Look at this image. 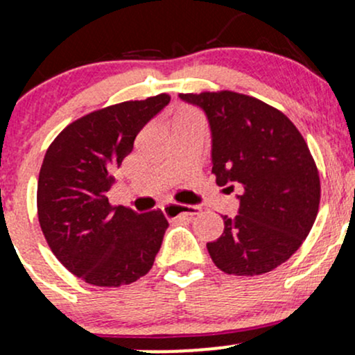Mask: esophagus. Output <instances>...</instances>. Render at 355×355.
<instances>
[{"instance_id": "obj_1", "label": "esophagus", "mask_w": 355, "mask_h": 355, "mask_svg": "<svg viewBox=\"0 0 355 355\" xmlns=\"http://www.w3.org/2000/svg\"><path fill=\"white\" fill-rule=\"evenodd\" d=\"M164 211L168 217H178V215H190V217H195V215L200 214L202 209L197 205H180V203L168 202L164 205Z\"/></svg>"}]
</instances>
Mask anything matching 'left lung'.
<instances>
[{"mask_svg":"<svg viewBox=\"0 0 355 355\" xmlns=\"http://www.w3.org/2000/svg\"><path fill=\"white\" fill-rule=\"evenodd\" d=\"M180 98L209 118L217 185L242 190L239 215H223V234L207 243L211 260L230 275L274 270L299 250L319 211V170L304 137L254 96L223 89Z\"/></svg>","mask_w":355,"mask_h":355,"instance_id":"obj_1","label":"left lung"}]
</instances>
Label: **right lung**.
<instances>
[{
	"mask_svg": "<svg viewBox=\"0 0 355 355\" xmlns=\"http://www.w3.org/2000/svg\"><path fill=\"white\" fill-rule=\"evenodd\" d=\"M168 103L170 95L160 93L95 110L48 146L36 191L40 227L56 259L87 284L135 282L160 250L168 227L162 210L113 207L108 190L138 132Z\"/></svg>",
	"mask_w": 355,
	"mask_h": 355,
	"instance_id": "obj_1",
	"label": "right lung"
}]
</instances>
